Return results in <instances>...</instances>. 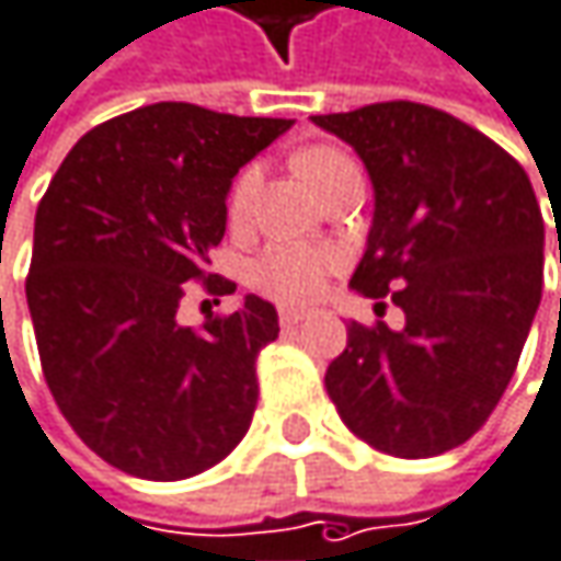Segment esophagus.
Masks as SVG:
<instances>
[{
	"label": "esophagus",
	"instance_id": "obj_1",
	"mask_svg": "<svg viewBox=\"0 0 561 561\" xmlns=\"http://www.w3.org/2000/svg\"><path fill=\"white\" fill-rule=\"evenodd\" d=\"M308 318V311L305 308H282L279 311V321L285 328H295V324H301Z\"/></svg>",
	"mask_w": 561,
	"mask_h": 561
}]
</instances>
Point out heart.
<instances>
[{
    "label": "heart",
    "instance_id": "heart-1",
    "mask_svg": "<svg viewBox=\"0 0 561 561\" xmlns=\"http://www.w3.org/2000/svg\"><path fill=\"white\" fill-rule=\"evenodd\" d=\"M340 160V153L331 147H314L298 153L295 170L305 176V182L318 176L324 167H331ZM256 170L240 173L230 192V218L240 221L250 211L253 192H256ZM340 266V253L324 243H308V240H276L270 243L260 260L253 263V285L263 288L266 295L298 305V301H311L324 291V282L333 270Z\"/></svg>",
    "mask_w": 561,
    "mask_h": 561
}]
</instances>
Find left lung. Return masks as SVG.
Returning <instances> with one entry per match:
<instances>
[{"instance_id": "left-lung-1", "label": "left lung", "mask_w": 561, "mask_h": 561, "mask_svg": "<svg viewBox=\"0 0 561 561\" xmlns=\"http://www.w3.org/2000/svg\"><path fill=\"white\" fill-rule=\"evenodd\" d=\"M311 122L350 144L373 182V228L350 288L391 295L404 311L401 331L346 324L328 394L379 453H446L501 401L542 298L546 228L530 176L431 105L376 102Z\"/></svg>"}]
</instances>
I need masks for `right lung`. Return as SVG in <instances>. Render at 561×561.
Segmentation results:
<instances>
[{"mask_svg": "<svg viewBox=\"0 0 561 561\" xmlns=\"http://www.w3.org/2000/svg\"><path fill=\"white\" fill-rule=\"evenodd\" d=\"M291 125L157 102L79 137L50 179L34 215L27 311L57 408L108 466L179 482L250 431L276 308L247 295L202 331L176 311L225 237L233 176ZM211 279V291H233Z\"/></svg>", "mask_w": 561, "mask_h": 561, "instance_id": "add662e5", "label": "right lung"}]
</instances>
